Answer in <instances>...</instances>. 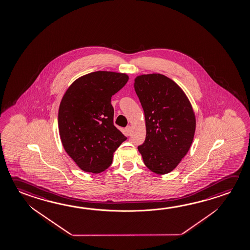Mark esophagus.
I'll return each mask as SVG.
<instances>
[{"mask_svg":"<svg viewBox=\"0 0 250 250\" xmlns=\"http://www.w3.org/2000/svg\"><path fill=\"white\" fill-rule=\"evenodd\" d=\"M131 127L129 125V126H127L125 128V133H126L127 135H131Z\"/></svg>","mask_w":250,"mask_h":250,"instance_id":"1","label":"esophagus"}]
</instances>
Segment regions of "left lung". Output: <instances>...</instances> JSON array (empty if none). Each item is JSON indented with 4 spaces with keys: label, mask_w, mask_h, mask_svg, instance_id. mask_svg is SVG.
I'll return each instance as SVG.
<instances>
[{
    "label": "left lung",
    "mask_w": 250,
    "mask_h": 250,
    "mask_svg": "<svg viewBox=\"0 0 250 250\" xmlns=\"http://www.w3.org/2000/svg\"><path fill=\"white\" fill-rule=\"evenodd\" d=\"M134 89L146 120V140L138 146L144 163L160 175L172 172L193 140L196 119L192 104L180 86L162 74L139 75Z\"/></svg>",
    "instance_id": "1"
}]
</instances>
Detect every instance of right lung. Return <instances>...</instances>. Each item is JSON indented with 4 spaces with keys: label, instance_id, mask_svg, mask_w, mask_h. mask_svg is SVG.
<instances>
[{
    "label": "right lung",
    "instance_id": "1",
    "mask_svg": "<svg viewBox=\"0 0 250 250\" xmlns=\"http://www.w3.org/2000/svg\"><path fill=\"white\" fill-rule=\"evenodd\" d=\"M125 73L95 71L75 80L58 110V129L67 154L83 171L99 173L112 163L126 138L113 124L111 97L125 85Z\"/></svg>",
    "mask_w": 250,
    "mask_h": 250
}]
</instances>
